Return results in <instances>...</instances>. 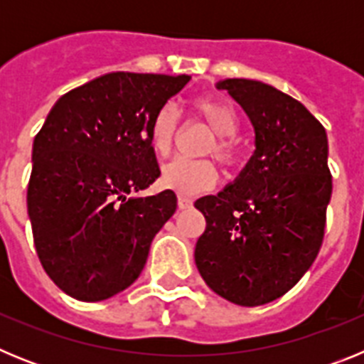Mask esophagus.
I'll use <instances>...</instances> for the list:
<instances>
[{
	"label": "esophagus",
	"instance_id": "34e87169",
	"mask_svg": "<svg viewBox=\"0 0 364 364\" xmlns=\"http://www.w3.org/2000/svg\"><path fill=\"white\" fill-rule=\"evenodd\" d=\"M193 205V198L188 195H178V208L180 210H188Z\"/></svg>",
	"mask_w": 364,
	"mask_h": 364
}]
</instances>
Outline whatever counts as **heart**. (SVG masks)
I'll list each match as a JSON object with an SVG mask.
<instances>
[{
    "label": "heart",
    "mask_w": 364,
    "mask_h": 364,
    "mask_svg": "<svg viewBox=\"0 0 364 364\" xmlns=\"http://www.w3.org/2000/svg\"><path fill=\"white\" fill-rule=\"evenodd\" d=\"M191 109L205 125L213 131V140L208 142L205 153H215L224 166L231 167L240 159V142L237 131L240 129V112L233 102L220 96H195L191 100ZM180 111L175 104L167 102L160 105L151 117L147 127L149 146L159 156H167L175 144V134L178 129ZM218 178L217 166L211 160L175 159L162 167L160 182L167 189L180 195H195L213 188Z\"/></svg>",
    "instance_id": "b5f03b06"
}]
</instances>
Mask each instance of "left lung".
<instances>
[{"mask_svg":"<svg viewBox=\"0 0 364 364\" xmlns=\"http://www.w3.org/2000/svg\"><path fill=\"white\" fill-rule=\"evenodd\" d=\"M255 129V153L233 184L195 202L205 231L195 262L215 294L260 306L291 290L323 244L332 197L328 138L301 102L268 83L228 78Z\"/></svg>","mask_w":364,"mask_h":364,"instance_id":"obj_1","label":"left lung"}]
</instances>
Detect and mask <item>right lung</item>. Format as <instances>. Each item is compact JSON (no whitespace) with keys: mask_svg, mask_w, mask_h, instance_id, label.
I'll return each mask as SVG.
<instances>
[{"mask_svg":"<svg viewBox=\"0 0 364 364\" xmlns=\"http://www.w3.org/2000/svg\"><path fill=\"white\" fill-rule=\"evenodd\" d=\"M188 74L109 73L58 100L32 146L28 218L54 284L85 302L133 284L176 195L129 197L160 176L147 140L151 117Z\"/></svg>","mask_w":364,"mask_h":364,"instance_id":"add662e5","label":"right lung"}]
</instances>
